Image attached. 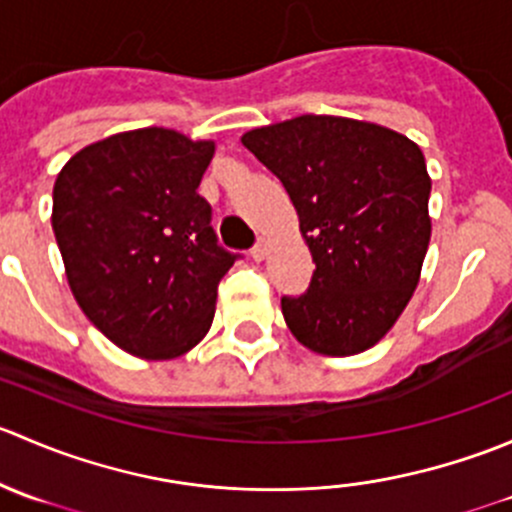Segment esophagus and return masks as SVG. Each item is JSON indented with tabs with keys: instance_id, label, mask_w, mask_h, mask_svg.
Wrapping results in <instances>:
<instances>
[{
	"instance_id": "34e87169",
	"label": "esophagus",
	"mask_w": 512,
	"mask_h": 512,
	"mask_svg": "<svg viewBox=\"0 0 512 512\" xmlns=\"http://www.w3.org/2000/svg\"><path fill=\"white\" fill-rule=\"evenodd\" d=\"M267 252H270V242H267L265 237H260V240H257V245L250 250V255L255 262H262L267 257Z\"/></svg>"
}]
</instances>
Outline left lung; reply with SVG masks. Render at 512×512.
Returning a JSON list of instances; mask_svg holds the SVG:
<instances>
[{
	"label": "left lung",
	"instance_id": "left-lung-1",
	"mask_svg": "<svg viewBox=\"0 0 512 512\" xmlns=\"http://www.w3.org/2000/svg\"><path fill=\"white\" fill-rule=\"evenodd\" d=\"M242 146L282 180L317 265L307 292L282 297L289 332L327 356L374 347L409 304L431 240L421 148L314 113L252 128Z\"/></svg>",
	"mask_w": 512,
	"mask_h": 512
}]
</instances>
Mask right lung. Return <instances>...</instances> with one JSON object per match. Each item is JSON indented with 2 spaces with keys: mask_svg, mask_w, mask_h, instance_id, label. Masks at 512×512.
<instances>
[{
  "mask_svg": "<svg viewBox=\"0 0 512 512\" xmlns=\"http://www.w3.org/2000/svg\"><path fill=\"white\" fill-rule=\"evenodd\" d=\"M215 153L170 128L91 143L54 183L56 242L86 317L116 347L173 359L208 334L218 285L240 255L218 245L198 193Z\"/></svg>",
  "mask_w": 512,
  "mask_h": 512,
  "instance_id": "1",
  "label": "right lung"
}]
</instances>
